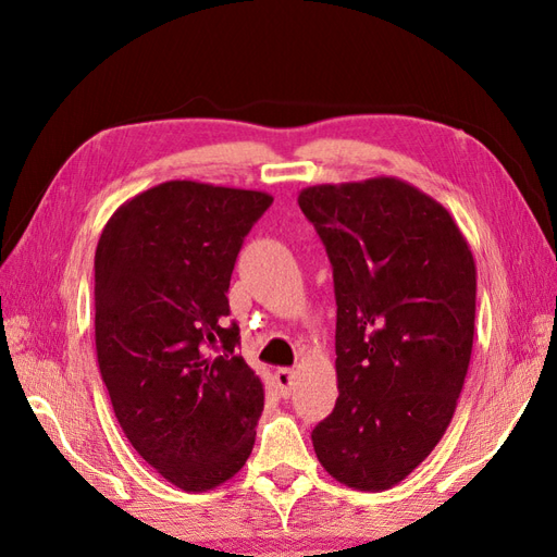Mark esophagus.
<instances>
[{
	"instance_id": "1",
	"label": "esophagus",
	"mask_w": 557,
	"mask_h": 557,
	"mask_svg": "<svg viewBox=\"0 0 557 557\" xmlns=\"http://www.w3.org/2000/svg\"><path fill=\"white\" fill-rule=\"evenodd\" d=\"M274 379H276L281 397H290L293 395V387H295V379H297L295 369H276Z\"/></svg>"
}]
</instances>
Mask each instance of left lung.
<instances>
[{
  "label": "left lung",
  "instance_id": "left-lung-1",
  "mask_svg": "<svg viewBox=\"0 0 557 557\" xmlns=\"http://www.w3.org/2000/svg\"><path fill=\"white\" fill-rule=\"evenodd\" d=\"M299 209L332 262L334 411L311 440L327 474L387 491L440 444L474 344L476 264L453 215L376 176L305 188Z\"/></svg>",
  "mask_w": 557,
  "mask_h": 557
}]
</instances>
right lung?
Segmentation results:
<instances>
[{
    "label": "right lung",
    "mask_w": 557,
    "mask_h": 557,
    "mask_svg": "<svg viewBox=\"0 0 557 557\" xmlns=\"http://www.w3.org/2000/svg\"><path fill=\"white\" fill-rule=\"evenodd\" d=\"M274 197L166 181L117 207L95 250L99 374L129 444L185 493L246 465L264 387L227 325L244 237Z\"/></svg>",
    "instance_id": "add662e5"
}]
</instances>
